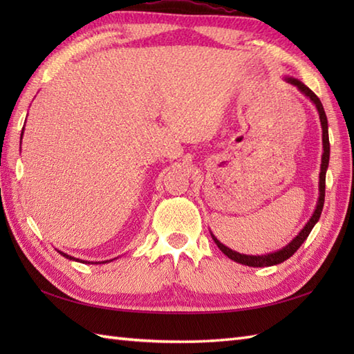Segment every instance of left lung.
Instances as JSON below:
<instances>
[{
	"label": "left lung",
	"mask_w": 354,
	"mask_h": 354,
	"mask_svg": "<svg viewBox=\"0 0 354 354\" xmlns=\"http://www.w3.org/2000/svg\"><path fill=\"white\" fill-rule=\"evenodd\" d=\"M289 82V84L295 85L299 91L303 94H306L309 99L315 103V106L318 108L319 112V118H321V126H322V147H324V153H322V161H321V173H319V201H318V205L317 209H315V213L312 216V219L307 222L306 227L303 228V231L299 232V234L292 240V242L283 248V250L272 252V254H268V255H245V254H239L236 251L230 250L225 245H222L219 240H217L213 234V240L216 242V245L219 246V250L227 255L228 259L234 260L237 263H242V265L246 266H252V268H263V266H272V265H278V263H283L284 260H288L289 257H292L293 254L297 252V250L299 246L304 243V240L309 237L312 228L315 227V223L318 222L321 212H322V207H324V196H326V171L328 167V158H330V141H328V124H327V117H326V112L324 108H322V103L318 99V95L315 94L310 88H307L301 82L297 80V79H286Z\"/></svg>",
	"instance_id": "1"
}]
</instances>
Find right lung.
I'll use <instances>...</instances> for the list:
<instances>
[{
	"instance_id": "obj_1",
	"label": "right lung",
	"mask_w": 354,
	"mask_h": 354,
	"mask_svg": "<svg viewBox=\"0 0 354 354\" xmlns=\"http://www.w3.org/2000/svg\"><path fill=\"white\" fill-rule=\"evenodd\" d=\"M21 137H22V133H21ZM64 257H66V259H70V260H76V259H73V257H70V255H66V254H64V252H61ZM79 261V260H77Z\"/></svg>"
}]
</instances>
